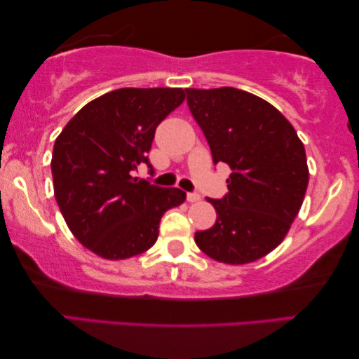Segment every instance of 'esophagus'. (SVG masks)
Segmentation results:
<instances>
[{
    "label": "esophagus",
    "instance_id": "1",
    "mask_svg": "<svg viewBox=\"0 0 359 359\" xmlns=\"http://www.w3.org/2000/svg\"><path fill=\"white\" fill-rule=\"evenodd\" d=\"M186 198H187V202H198L201 201V196H198L197 192H187V196H186Z\"/></svg>",
    "mask_w": 359,
    "mask_h": 359
}]
</instances>
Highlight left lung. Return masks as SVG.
Returning a JSON list of instances; mask_svg holds the SVG:
<instances>
[{"label":"left lung","mask_w":359,"mask_h":359,"mask_svg":"<svg viewBox=\"0 0 359 359\" xmlns=\"http://www.w3.org/2000/svg\"><path fill=\"white\" fill-rule=\"evenodd\" d=\"M215 165L232 168L224 197L207 198L216 222L196 232L211 259L240 266L283 242L309 184L307 157L290 121L266 100L235 87L186 89Z\"/></svg>","instance_id":"obj_1"}]
</instances>
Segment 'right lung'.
I'll return each instance as SVG.
<instances>
[{
    "mask_svg": "<svg viewBox=\"0 0 359 359\" xmlns=\"http://www.w3.org/2000/svg\"><path fill=\"white\" fill-rule=\"evenodd\" d=\"M183 89L126 87L92 100L58 135L54 194L69 231L103 259L141 255L156 243L167 210L186 201L178 187L138 180L157 126L184 102ZM152 172V170H151Z\"/></svg>",
    "mask_w": 359,
    "mask_h": 359,
    "instance_id": "add662e5",
    "label": "right lung"
}]
</instances>
